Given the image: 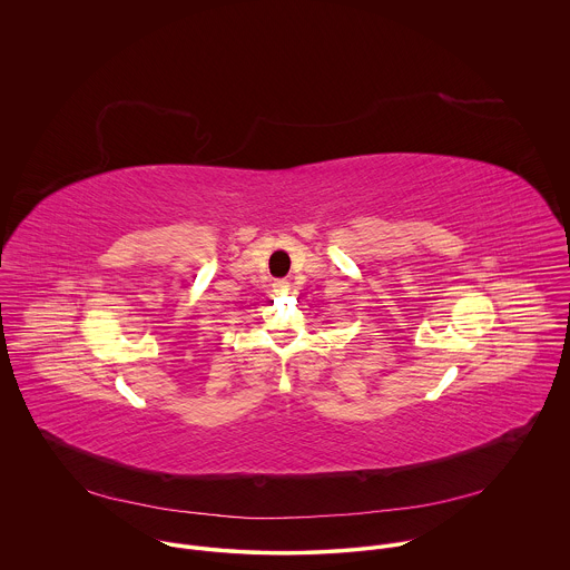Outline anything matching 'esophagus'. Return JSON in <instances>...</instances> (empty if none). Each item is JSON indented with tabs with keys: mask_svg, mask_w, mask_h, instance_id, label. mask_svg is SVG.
Returning a JSON list of instances; mask_svg holds the SVG:
<instances>
[{
	"mask_svg": "<svg viewBox=\"0 0 570 570\" xmlns=\"http://www.w3.org/2000/svg\"><path fill=\"white\" fill-rule=\"evenodd\" d=\"M274 292H276V294H287V292H289V283H287L285 278L276 281V283H274Z\"/></svg>",
	"mask_w": 570,
	"mask_h": 570,
	"instance_id": "34e87169",
	"label": "esophagus"
}]
</instances>
